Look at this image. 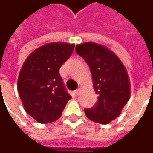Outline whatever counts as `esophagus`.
<instances>
[{
	"label": "esophagus",
	"instance_id": "obj_1",
	"mask_svg": "<svg viewBox=\"0 0 153 153\" xmlns=\"http://www.w3.org/2000/svg\"><path fill=\"white\" fill-rule=\"evenodd\" d=\"M80 92H81V89L80 88H78L76 91H75V93H76L77 96H79L80 94Z\"/></svg>",
	"mask_w": 153,
	"mask_h": 153
}]
</instances>
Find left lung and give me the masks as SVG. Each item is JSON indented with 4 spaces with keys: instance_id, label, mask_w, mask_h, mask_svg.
Instances as JSON below:
<instances>
[{
    "instance_id": "1",
    "label": "left lung",
    "mask_w": 153,
    "mask_h": 153,
    "mask_svg": "<svg viewBox=\"0 0 153 153\" xmlns=\"http://www.w3.org/2000/svg\"><path fill=\"white\" fill-rule=\"evenodd\" d=\"M76 52L86 62L92 74L98 101L85 108L91 121L107 124L119 116L130 94L128 74L119 57L107 47L93 42L76 45Z\"/></svg>"
}]
</instances>
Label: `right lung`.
Returning a JSON list of instances; mask_svg holds the SVG:
<instances>
[{"label":"right lung","mask_w":153,"mask_h":153,"mask_svg":"<svg viewBox=\"0 0 153 153\" xmlns=\"http://www.w3.org/2000/svg\"><path fill=\"white\" fill-rule=\"evenodd\" d=\"M74 48V44H46L33 51L22 66L18 79L19 97L25 111L40 124L57 120L71 99L59 69Z\"/></svg>","instance_id":"1"}]
</instances>
